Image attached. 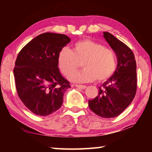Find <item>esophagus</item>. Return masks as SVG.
<instances>
[{
	"mask_svg": "<svg viewBox=\"0 0 152 152\" xmlns=\"http://www.w3.org/2000/svg\"><path fill=\"white\" fill-rule=\"evenodd\" d=\"M76 87L78 88H81V89H85L86 88V86H84V85H80V84H76L75 85Z\"/></svg>",
	"mask_w": 152,
	"mask_h": 152,
	"instance_id": "esophagus-1",
	"label": "esophagus"
}]
</instances>
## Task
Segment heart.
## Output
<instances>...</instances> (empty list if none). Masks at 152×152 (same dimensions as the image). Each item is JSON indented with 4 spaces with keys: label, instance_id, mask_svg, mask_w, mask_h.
Masks as SVG:
<instances>
[{
    "label": "heart",
    "instance_id": "1",
    "mask_svg": "<svg viewBox=\"0 0 152 152\" xmlns=\"http://www.w3.org/2000/svg\"><path fill=\"white\" fill-rule=\"evenodd\" d=\"M82 62L83 70L74 73ZM58 62L64 75L68 77L71 74L69 79L74 82H91L95 79L99 82L105 81L114 74L117 68L114 51L90 39L74 43L72 51L66 48L61 49Z\"/></svg>",
    "mask_w": 152,
    "mask_h": 152
}]
</instances>
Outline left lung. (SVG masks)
I'll return each instance as SVG.
<instances>
[{
	"instance_id": "obj_1",
	"label": "left lung",
	"mask_w": 152,
	"mask_h": 152,
	"mask_svg": "<svg viewBox=\"0 0 152 152\" xmlns=\"http://www.w3.org/2000/svg\"><path fill=\"white\" fill-rule=\"evenodd\" d=\"M103 37L117 58L114 74L99 87L98 96L88 101L92 112L104 118L119 116L134 99L137 91L136 61L132 50L109 32Z\"/></svg>"
}]
</instances>
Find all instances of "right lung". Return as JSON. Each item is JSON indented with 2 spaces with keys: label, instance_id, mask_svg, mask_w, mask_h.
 <instances>
[{
  "label": "right lung",
  "instance_id": "obj_1",
  "mask_svg": "<svg viewBox=\"0 0 152 152\" xmlns=\"http://www.w3.org/2000/svg\"><path fill=\"white\" fill-rule=\"evenodd\" d=\"M63 34L44 33L25 45L17 56L13 73L17 94L28 109L39 116L56 111L70 82L61 76L58 58L70 42Z\"/></svg>",
  "mask_w": 152,
  "mask_h": 152
}]
</instances>
